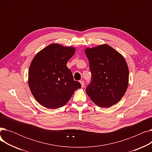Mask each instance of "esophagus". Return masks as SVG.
Wrapping results in <instances>:
<instances>
[{
  "label": "esophagus",
  "instance_id": "obj_1",
  "mask_svg": "<svg viewBox=\"0 0 152 152\" xmlns=\"http://www.w3.org/2000/svg\"><path fill=\"white\" fill-rule=\"evenodd\" d=\"M80 83H81V87H83L84 86V85H85L84 81H80Z\"/></svg>",
  "mask_w": 152,
  "mask_h": 152
}]
</instances>
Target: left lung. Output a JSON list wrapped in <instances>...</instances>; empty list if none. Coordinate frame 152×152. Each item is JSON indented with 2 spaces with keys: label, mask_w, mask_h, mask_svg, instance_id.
Wrapping results in <instances>:
<instances>
[{
  "label": "left lung",
  "mask_w": 152,
  "mask_h": 152,
  "mask_svg": "<svg viewBox=\"0 0 152 152\" xmlns=\"http://www.w3.org/2000/svg\"><path fill=\"white\" fill-rule=\"evenodd\" d=\"M85 53L92 73L87 94L100 107L116 104L128 86L129 69L123 56L107 44L87 48Z\"/></svg>",
  "instance_id": "obj_1"
}]
</instances>
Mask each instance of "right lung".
<instances>
[{
  "instance_id": "obj_1",
  "label": "right lung",
  "mask_w": 152,
  "mask_h": 152,
  "mask_svg": "<svg viewBox=\"0 0 152 152\" xmlns=\"http://www.w3.org/2000/svg\"><path fill=\"white\" fill-rule=\"evenodd\" d=\"M75 48L52 44L39 52L32 60L28 72V84L38 103L50 109L58 108L69 100L81 87L75 81L66 66Z\"/></svg>"
}]
</instances>
